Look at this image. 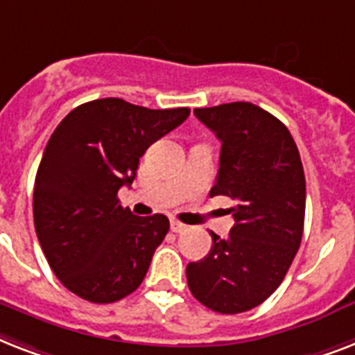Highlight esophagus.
Segmentation results:
<instances>
[{"label":"esophagus","mask_w":355,"mask_h":355,"mask_svg":"<svg viewBox=\"0 0 355 355\" xmlns=\"http://www.w3.org/2000/svg\"><path fill=\"white\" fill-rule=\"evenodd\" d=\"M170 229H172L174 232H183L187 231V225L185 223L178 222V220H172V222H170Z\"/></svg>","instance_id":"1"}]
</instances>
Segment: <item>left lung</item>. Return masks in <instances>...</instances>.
I'll use <instances>...</instances> for the list:
<instances>
[{
	"mask_svg": "<svg viewBox=\"0 0 355 355\" xmlns=\"http://www.w3.org/2000/svg\"><path fill=\"white\" fill-rule=\"evenodd\" d=\"M222 141L211 196L236 201L227 240L211 232L205 258L187 266L191 293L218 313L262 304L284 280L304 229L306 180L290 130L251 102L196 107Z\"/></svg>",
	"mask_w": 355,
	"mask_h": 355,
	"instance_id": "left-lung-1",
	"label": "left lung"
}]
</instances>
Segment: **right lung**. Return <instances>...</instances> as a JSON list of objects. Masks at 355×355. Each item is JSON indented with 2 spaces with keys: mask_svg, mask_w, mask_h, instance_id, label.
<instances>
[{
  "mask_svg": "<svg viewBox=\"0 0 355 355\" xmlns=\"http://www.w3.org/2000/svg\"><path fill=\"white\" fill-rule=\"evenodd\" d=\"M189 113L98 98L67 113L51 135L34 181V229L53 273L80 299L117 302L146 277L168 218L135 216L117 192L132 185L150 144Z\"/></svg>",
  "mask_w": 355,
  "mask_h": 355,
  "instance_id": "add662e5",
  "label": "right lung"
}]
</instances>
